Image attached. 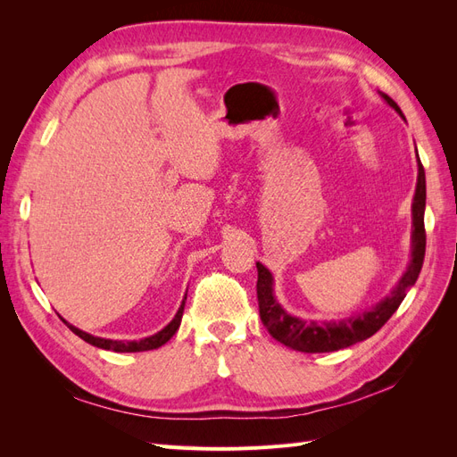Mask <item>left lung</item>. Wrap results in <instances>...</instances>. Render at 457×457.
Returning a JSON list of instances; mask_svg holds the SVG:
<instances>
[{
	"label": "left lung",
	"mask_w": 457,
	"mask_h": 457,
	"mask_svg": "<svg viewBox=\"0 0 457 457\" xmlns=\"http://www.w3.org/2000/svg\"><path fill=\"white\" fill-rule=\"evenodd\" d=\"M383 99L389 103L396 112H400L398 104L391 99L389 95H383ZM418 188L416 196H413V252L411 262L408 270L404 272L403 280L393 289L391 297L383 299L379 305L373 309L358 314L356 318H347L341 322H305L299 320L295 316H289L272 295V276L270 272L257 262V301H259V316L261 322L269 329V334L280 341L289 349H295L301 353H331L339 351L351 345L364 341L371 337L376 331H379L386 320L395 314L404 301L408 289L416 284L418 276L423 267L425 257V170L421 162L418 163Z\"/></svg>",
	"instance_id": "1"
}]
</instances>
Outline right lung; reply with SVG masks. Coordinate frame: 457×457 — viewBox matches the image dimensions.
Here are the masks:
<instances>
[{"label": "right lung", "instance_id": "right-lung-1", "mask_svg": "<svg viewBox=\"0 0 457 457\" xmlns=\"http://www.w3.org/2000/svg\"><path fill=\"white\" fill-rule=\"evenodd\" d=\"M185 299H187V297H185ZM183 311H185V301H183L181 309L177 311L175 318H173V320H171L168 326H165L162 331H158V334L150 336V337H145V339H141V341H112V339H101V337H93V336L86 334V331H81V329H78V328L71 326L68 322H66V326L71 328L78 337H81L84 341H87L89 345H95V347H99V349L116 351V353H139V351L158 349V347H162L163 343H168V341L175 336V331L179 329V326H181Z\"/></svg>", "mask_w": 457, "mask_h": 457}]
</instances>
